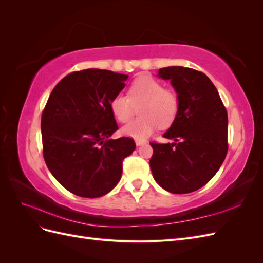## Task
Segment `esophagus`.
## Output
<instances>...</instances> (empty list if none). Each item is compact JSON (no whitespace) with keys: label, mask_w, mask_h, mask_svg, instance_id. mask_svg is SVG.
I'll return each instance as SVG.
<instances>
[{"label":"esophagus","mask_w":263,"mask_h":263,"mask_svg":"<svg viewBox=\"0 0 263 263\" xmlns=\"http://www.w3.org/2000/svg\"><path fill=\"white\" fill-rule=\"evenodd\" d=\"M145 140H136V145L137 146H141V145H144L145 144Z\"/></svg>","instance_id":"34e87169"}]
</instances>
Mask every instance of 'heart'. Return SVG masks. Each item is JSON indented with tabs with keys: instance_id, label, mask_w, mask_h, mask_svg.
<instances>
[{
	"instance_id": "1",
	"label": "heart",
	"mask_w": 263,
	"mask_h": 263,
	"mask_svg": "<svg viewBox=\"0 0 263 263\" xmlns=\"http://www.w3.org/2000/svg\"><path fill=\"white\" fill-rule=\"evenodd\" d=\"M140 106L142 118L133 121L122 128V134L137 140L150 136L159 126L170 125L179 109V99L176 93L164 90L161 82L150 76H141L129 87V95L118 93L109 103L114 117L121 123L128 122L134 105Z\"/></svg>"
}]
</instances>
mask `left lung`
I'll use <instances>...</instances> for the list:
<instances>
[{"label":"left lung","mask_w":263,"mask_h":263,"mask_svg":"<svg viewBox=\"0 0 263 263\" xmlns=\"http://www.w3.org/2000/svg\"><path fill=\"white\" fill-rule=\"evenodd\" d=\"M170 80L179 109L164 138L172 144L150 142V169L156 182L168 192L186 194L208 183L224 162L228 150V116L216 87L200 71L184 67L159 69Z\"/></svg>","instance_id":"left-lung-1"}]
</instances>
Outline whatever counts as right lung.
Returning a JSON list of instances; mask_svg holds the SVG:
<instances>
[{"mask_svg": "<svg viewBox=\"0 0 263 263\" xmlns=\"http://www.w3.org/2000/svg\"><path fill=\"white\" fill-rule=\"evenodd\" d=\"M128 76L85 69L53 87L42 115L44 159L54 179L78 196L100 197L121 180L134 139L110 136L118 129L109 103Z\"/></svg>", "mask_w": 263, "mask_h": 263, "instance_id": "right-lung-1", "label": "right lung"}]
</instances>
